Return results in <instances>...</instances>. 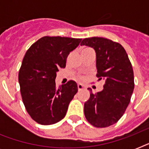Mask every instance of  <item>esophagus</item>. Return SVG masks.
<instances>
[{
    "instance_id": "obj_1",
    "label": "esophagus",
    "mask_w": 149,
    "mask_h": 149,
    "mask_svg": "<svg viewBox=\"0 0 149 149\" xmlns=\"http://www.w3.org/2000/svg\"><path fill=\"white\" fill-rule=\"evenodd\" d=\"M77 87H78V91H82V90H84L85 88L84 85H82V84H78Z\"/></svg>"
}]
</instances>
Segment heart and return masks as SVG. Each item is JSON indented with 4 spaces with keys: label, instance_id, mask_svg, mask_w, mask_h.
<instances>
[{
    "label": "heart",
    "instance_id": "b5f03b06",
    "mask_svg": "<svg viewBox=\"0 0 149 149\" xmlns=\"http://www.w3.org/2000/svg\"><path fill=\"white\" fill-rule=\"evenodd\" d=\"M80 79H82V77H79Z\"/></svg>",
    "mask_w": 149,
    "mask_h": 149
}]
</instances>
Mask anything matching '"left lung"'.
Masks as SVG:
<instances>
[{
  "label": "left lung",
  "mask_w": 149,
  "mask_h": 149,
  "mask_svg": "<svg viewBox=\"0 0 149 149\" xmlns=\"http://www.w3.org/2000/svg\"><path fill=\"white\" fill-rule=\"evenodd\" d=\"M81 45L93 48L97 56V77L104 79V89L84 104V114L90 124L107 127L120 120L125 113L134 91V72L122 45L111 39L91 37L83 39Z\"/></svg>",
  "instance_id": "left-lung-1"
}]
</instances>
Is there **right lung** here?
I'll list each match as a JSON object with an SVG mask.
<instances>
[{"mask_svg": "<svg viewBox=\"0 0 149 149\" xmlns=\"http://www.w3.org/2000/svg\"><path fill=\"white\" fill-rule=\"evenodd\" d=\"M81 38L44 36L32 44L22 61L18 81L27 112L42 125L56 124L65 116L68 107L77 93V84L70 80L56 87V72L65 68L70 52Z\"/></svg>", "mask_w": 149, "mask_h": 149, "instance_id": "1", "label": "right lung"}]
</instances>
